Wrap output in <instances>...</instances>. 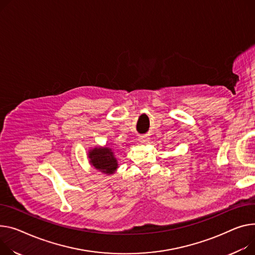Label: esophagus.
<instances>
[{
  "mask_svg": "<svg viewBox=\"0 0 255 255\" xmlns=\"http://www.w3.org/2000/svg\"><path fill=\"white\" fill-rule=\"evenodd\" d=\"M139 141H140L141 143H144L145 141H147V138H146V137H143V136H142V137H140V138H139Z\"/></svg>",
  "mask_w": 255,
  "mask_h": 255,
  "instance_id": "1",
  "label": "esophagus"
}]
</instances>
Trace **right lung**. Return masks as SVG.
Returning a JSON list of instances; mask_svg holds the SVG:
<instances>
[{
  "label": "right lung",
  "mask_w": 255,
  "mask_h": 255,
  "mask_svg": "<svg viewBox=\"0 0 255 255\" xmlns=\"http://www.w3.org/2000/svg\"><path fill=\"white\" fill-rule=\"evenodd\" d=\"M88 158L96 170L105 174H114L118 168V161L114 151L108 146H98L90 149Z\"/></svg>",
  "instance_id": "1"
}]
</instances>
